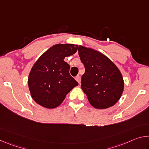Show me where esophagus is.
<instances>
[{
	"label": "esophagus",
	"mask_w": 149,
	"mask_h": 149,
	"mask_svg": "<svg viewBox=\"0 0 149 149\" xmlns=\"http://www.w3.org/2000/svg\"><path fill=\"white\" fill-rule=\"evenodd\" d=\"M75 80L77 81L79 83V84H80V82H81V77L79 75H77L76 77H75Z\"/></svg>",
	"instance_id": "obj_1"
}]
</instances>
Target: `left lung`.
<instances>
[{"instance_id": "8db88e82", "label": "left lung", "mask_w": 149, "mask_h": 149, "mask_svg": "<svg viewBox=\"0 0 149 149\" xmlns=\"http://www.w3.org/2000/svg\"><path fill=\"white\" fill-rule=\"evenodd\" d=\"M78 52L85 70L81 87L91 105L97 109L114 106L124 89L120 70L109 58L98 50L79 45Z\"/></svg>"}]
</instances>
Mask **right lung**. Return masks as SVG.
<instances>
[{
	"label": "right lung",
	"instance_id": "right-lung-1",
	"mask_svg": "<svg viewBox=\"0 0 149 149\" xmlns=\"http://www.w3.org/2000/svg\"><path fill=\"white\" fill-rule=\"evenodd\" d=\"M74 44H57L45 51L31 68L28 81L30 94L37 104L55 108L64 101L68 93L78 83L70 75V65L65 57L77 52Z\"/></svg>",
	"mask_w": 149,
	"mask_h": 149
}]
</instances>
